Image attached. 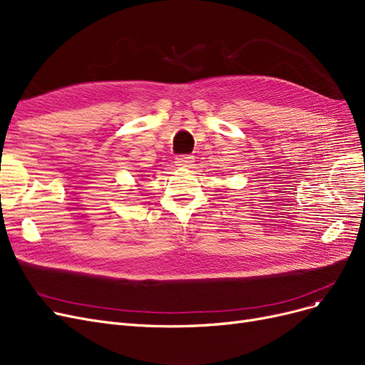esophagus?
<instances>
[{
    "label": "esophagus",
    "instance_id": "esophagus-1",
    "mask_svg": "<svg viewBox=\"0 0 365 365\" xmlns=\"http://www.w3.org/2000/svg\"><path fill=\"white\" fill-rule=\"evenodd\" d=\"M194 163V156L191 155H182L175 158V165L178 167H191Z\"/></svg>",
    "mask_w": 365,
    "mask_h": 365
}]
</instances>
